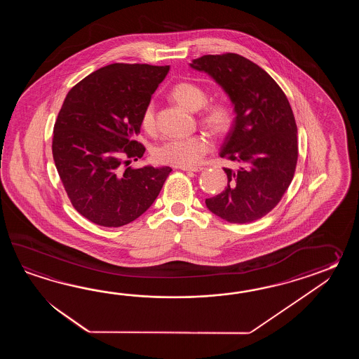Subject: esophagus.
I'll return each mask as SVG.
<instances>
[{"label": "esophagus", "instance_id": "esophagus-1", "mask_svg": "<svg viewBox=\"0 0 359 359\" xmlns=\"http://www.w3.org/2000/svg\"><path fill=\"white\" fill-rule=\"evenodd\" d=\"M180 169H182L184 172H195L196 173V172H201L204 168H201V167H181Z\"/></svg>", "mask_w": 359, "mask_h": 359}]
</instances>
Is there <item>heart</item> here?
Wrapping results in <instances>:
<instances>
[{"label": "heart", "instance_id": "obj_1", "mask_svg": "<svg viewBox=\"0 0 359 359\" xmlns=\"http://www.w3.org/2000/svg\"><path fill=\"white\" fill-rule=\"evenodd\" d=\"M170 97L180 107L189 111H198L205 105L206 93L198 84L190 82L177 83L172 91ZM200 121L206 130L217 136L226 135L232 126V110L222 101H215L206 105L200 115ZM141 126L146 132L155 130V107L153 102L146 105L141 114ZM212 150L210 140L196 135L191 137L173 138L155 147L154 158L158 163L168 164L173 167H192L196 165Z\"/></svg>", "mask_w": 359, "mask_h": 359}]
</instances>
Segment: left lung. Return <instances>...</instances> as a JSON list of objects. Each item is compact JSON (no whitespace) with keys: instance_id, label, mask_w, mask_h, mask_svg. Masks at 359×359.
Masks as SVG:
<instances>
[{"instance_id":"left-lung-1","label":"left lung","mask_w":359,"mask_h":359,"mask_svg":"<svg viewBox=\"0 0 359 359\" xmlns=\"http://www.w3.org/2000/svg\"><path fill=\"white\" fill-rule=\"evenodd\" d=\"M190 67L221 86L236 114L219 155L237 168H224L227 187L206 198V208L229 223L257 221L280 203L297 168L298 128L289 100L266 70L241 55H204Z\"/></svg>"}]
</instances>
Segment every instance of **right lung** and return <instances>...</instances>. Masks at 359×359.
I'll return each mask as SVG.
<instances>
[{
  "label": "right lung",
  "instance_id": "add662e5",
  "mask_svg": "<svg viewBox=\"0 0 359 359\" xmlns=\"http://www.w3.org/2000/svg\"><path fill=\"white\" fill-rule=\"evenodd\" d=\"M169 65L111 64L76 83L55 122L53 156L72 205L104 227H121L153 205L172 169L124 168L145 147L141 114ZM128 161H126L125 159Z\"/></svg>",
  "mask_w": 359,
  "mask_h": 359
}]
</instances>
